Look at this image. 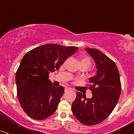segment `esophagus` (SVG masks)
I'll return each instance as SVG.
<instances>
[{
	"mask_svg": "<svg viewBox=\"0 0 134 134\" xmlns=\"http://www.w3.org/2000/svg\"><path fill=\"white\" fill-rule=\"evenodd\" d=\"M70 88H65V92H68V91H70Z\"/></svg>",
	"mask_w": 134,
	"mask_h": 134,
	"instance_id": "obj_1",
	"label": "esophagus"
}]
</instances>
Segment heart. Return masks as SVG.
<instances>
[{"mask_svg": "<svg viewBox=\"0 0 134 134\" xmlns=\"http://www.w3.org/2000/svg\"><path fill=\"white\" fill-rule=\"evenodd\" d=\"M80 62H85V63H86L87 64H88V66H90V64H91V60L88 58H82L80 60Z\"/></svg>", "mask_w": 134, "mask_h": 134, "instance_id": "obj_1", "label": "heart"}]
</instances>
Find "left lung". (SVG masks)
Segmentation results:
<instances>
[{
    "label": "left lung",
    "instance_id": "left-lung-1",
    "mask_svg": "<svg viewBox=\"0 0 134 134\" xmlns=\"http://www.w3.org/2000/svg\"><path fill=\"white\" fill-rule=\"evenodd\" d=\"M97 66L94 76L89 79V89L93 96L86 99L81 93L72 105V111L76 119L84 125H93L102 122L111 113L118 103L121 91L118 67L113 60L100 51L85 48Z\"/></svg>",
    "mask_w": 134,
    "mask_h": 134
}]
</instances>
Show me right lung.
<instances>
[{
  "mask_svg": "<svg viewBox=\"0 0 134 134\" xmlns=\"http://www.w3.org/2000/svg\"><path fill=\"white\" fill-rule=\"evenodd\" d=\"M78 49L74 46L45 44L31 49L23 56L15 81L19 100L27 115L42 120L55 112L64 88L53 86L49 74L59 69Z\"/></svg>",
  "mask_w": 134,
  "mask_h": 134,
  "instance_id": "right-lung-1",
  "label": "right lung"
}]
</instances>
